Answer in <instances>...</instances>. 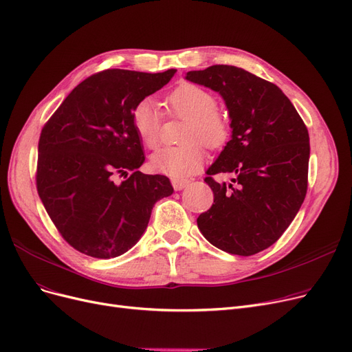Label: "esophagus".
<instances>
[{"mask_svg": "<svg viewBox=\"0 0 352 352\" xmlns=\"http://www.w3.org/2000/svg\"><path fill=\"white\" fill-rule=\"evenodd\" d=\"M188 179H182V178H173L171 179V184H173V187H174V190L175 191H181V190H184L187 186H188Z\"/></svg>", "mask_w": 352, "mask_h": 352, "instance_id": "obj_1", "label": "esophagus"}]
</instances>
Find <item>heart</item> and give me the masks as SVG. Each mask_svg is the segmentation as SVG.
<instances>
[{"label":"heart","instance_id":"obj_1","mask_svg":"<svg viewBox=\"0 0 352 352\" xmlns=\"http://www.w3.org/2000/svg\"><path fill=\"white\" fill-rule=\"evenodd\" d=\"M170 111L188 118L182 140L186 144L164 146L151 157V166L157 173L173 178H184L197 173L206 161L203 141L210 148L221 146L230 133L227 119L217 112V99L208 90L186 83L168 96ZM133 126L148 148L158 146L161 141L162 112L155 100L142 99L133 109Z\"/></svg>","mask_w":352,"mask_h":352}]
</instances>
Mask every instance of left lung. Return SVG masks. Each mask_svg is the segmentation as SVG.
<instances>
[{"label":"left lung","instance_id":"left-lung-1","mask_svg":"<svg viewBox=\"0 0 352 352\" xmlns=\"http://www.w3.org/2000/svg\"><path fill=\"white\" fill-rule=\"evenodd\" d=\"M186 79L220 94L232 140L207 170L214 204L197 224L217 249L252 256L276 241L298 214L308 188L309 133L283 91L244 69L216 65ZM233 173L232 185L212 175Z\"/></svg>","mask_w":352,"mask_h":352}]
</instances>
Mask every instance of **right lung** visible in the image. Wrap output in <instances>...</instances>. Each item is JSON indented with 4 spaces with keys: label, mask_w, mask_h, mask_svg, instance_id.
<instances>
[{
    "label": "right lung",
    "mask_w": 352,
    "mask_h": 352,
    "mask_svg": "<svg viewBox=\"0 0 352 352\" xmlns=\"http://www.w3.org/2000/svg\"><path fill=\"white\" fill-rule=\"evenodd\" d=\"M175 72L96 73L76 86L44 125L37 191L58 233L80 253L124 254L145 233L154 204L174 192L165 175L138 171L145 155L132 115ZM118 176L126 179L119 183Z\"/></svg>",
    "instance_id": "add662e5"
}]
</instances>
